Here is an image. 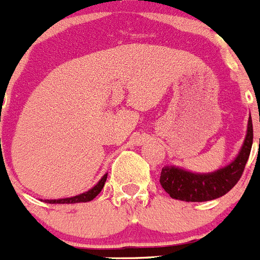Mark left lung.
I'll use <instances>...</instances> for the list:
<instances>
[{
  "instance_id": "8db88e82",
  "label": "left lung",
  "mask_w": 260,
  "mask_h": 260,
  "mask_svg": "<svg viewBox=\"0 0 260 260\" xmlns=\"http://www.w3.org/2000/svg\"><path fill=\"white\" fill-rule=\"evenodd\" d=\"M252 138V121L250 117L243 146L229 166L210 174H193L174 166L164 167L160 174V185L172 199L188 203H203L223 196L241 179L251 151Z\"/></svg>"
}]
</instances>
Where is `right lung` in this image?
I'll return each instance as SVG.
<instances>
[{
    "label": "right lung",
    "instance_id": "right-lung-1",
    "mask_svg": "<svg viewBox=\"0 0 260 260\" xmlns=\"http://www.w3.org/2000/svg\"><path fill=\"white\" fill-rule=\"evenodd\" d=\"M106 177H108V174L104 175V176L101 177V180H100L99 183L92 188V189L88 190V192H84V193L77 194V196H73V197H67V199L44 200V201L48 204H76V203H88V201H92V200L94 199L100 192H101L104 185H105Z\"/></svg>",
    "mask_w": 260,
    "mask_h": 260
}]
</instances>
